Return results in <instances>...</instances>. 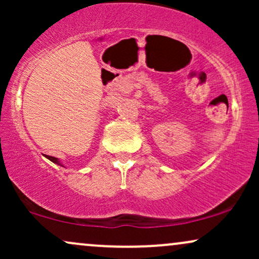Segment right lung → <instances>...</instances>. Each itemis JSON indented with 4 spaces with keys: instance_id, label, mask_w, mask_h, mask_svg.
Segmentation results:
<instances>
[{
    "instance_id": "add662e5",
    "label": "right lung",
    "mask_w": 259,
    "mask_h": 259,
    "mask_svg": "<svg viewBox=\"0 0 259 259\" xmlns=\"http://www.w3.org/2000/svg\"><path fill=\"white\" fill-rule=\"evenodd\" d=\"M47 158H49L50 160H52L53 163H56V164H58V165H61V163H59V160L57 159V158H55V157H52V156H46Z\"/></svg>"
}]
</instances>
